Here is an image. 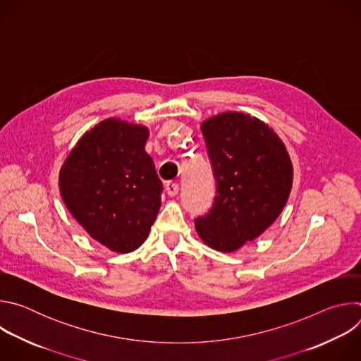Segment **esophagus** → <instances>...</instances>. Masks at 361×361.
Masks as SVG:
<instances>
[{"mask_svg":"<svg viewBox=\"0 0 361 361\" xmlns=\"http://www.w3.org/2000/svg\"><path fill=\"white\" fill-rule=\"evenodd\" d=\"M178 190H180V187H178V184L174 183V181H169V183L166 184V191H167V194H169L170 197H176V195L178 194Z\"/></svg>","mask_w":361,"mask_h":361,"instance_id":"1","label":"esophagus"}]
</instances>
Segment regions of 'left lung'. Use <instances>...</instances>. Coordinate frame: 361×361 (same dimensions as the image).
Here are the masks:
<instances>
[{
  "label": "left lung",
  "mask_w": 361,
  "mask_h": 361,
  "mask_svg": "<svg viewBox=\"0 0 361 361\" xmlns=\"http://www.w3.org/2000/svg\"><path fill=\"white\" fill-rule=\"evenodd\" d=\"M217 180L209 214L195 230L209 247L233 252L262 235L281 214L293 187V164L264 121L226 111L201 123Z\"/></svg>",
  "instance_id": "left-lung-1"
}]
</instances>
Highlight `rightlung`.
I'll use <instances>...</instances> for the list:
<instances>
[{
	"label": "right lung",
	"mask_w": 361,
	"mask_h": 361,
	"mask_svg": "<svg viewBox=\"0 0 361 361\" xmlns=\"http://www.w3.org/2000/svg\"><path fill=\"white\" fill-rule=\"evenodd\" d=\"M149 130L107 118L70 151L59 176L67 210L87 234L116 252H131L157 219L163 183L145 152Z\"/></svg>",
	"instance_id": "add662e5"
}]
</instances>
